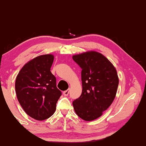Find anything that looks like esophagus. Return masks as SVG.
I'll return each instance as SVG.
<instances>
[{"label":"esophagus","mask_w":146,"mask_h":146,"mask_svg":"<svg viewBox=\"0 0 146 146\" xmlns=\"http://www.w3.org/2000/svg\"><path fill=\"white\" fill-rule=\"evenodd\" d=\"M69 90H65V91L63 92V95L64 96H67L68 94H69Z\"/></svg>","instance_id":"obj_1"}]
</instances>
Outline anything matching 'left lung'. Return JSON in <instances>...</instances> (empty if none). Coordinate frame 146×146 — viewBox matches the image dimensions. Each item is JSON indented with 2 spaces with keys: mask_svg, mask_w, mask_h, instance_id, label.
Here are the masks:
<instances>
[{
  "mask_svg": "<svg viewBox=\"0 0 146 146\" xmlns=\"http://www.w3.org/2000/svg\"><path fill=\"white\" fill-rule=\"evenodd\" d=\"M73 59L82 68V95L73 102L78 117L91 121L102 115L115 98L119 86L117 70L106 56L90 50L75 54Z\"/></svg>",
  "mask_w": 146,
  "mask_h": 146,
  "instance_id": "1",
  "label": "left lung"
}]
</instances>
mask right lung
<instances>
[{
	"label": "right lung",
	"mask_w": 146,
	"mask_h": 146,
	"mask_svg": "<svg viewBox=\"0 0 146 146\" xmlns=\"http://www.w3.org/2000/svg\"><path fill=\"white\" fill-rule=\"evenodd\" d=\"M54 58L51 54L35 57L24 64L16 77L18 101L27 115L38 121L48 119L54 113L61 96L50 71Z\"/></svg>",
	"instance_id": "1"
}]
</instances>
